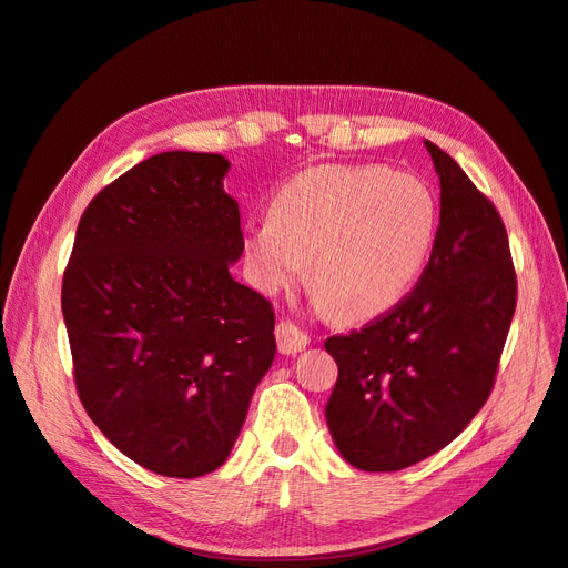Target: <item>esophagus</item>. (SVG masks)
Segmentation results:
<instances>
[{"mask_svg":"<svg viewBox=\"0 0 568 568\" xmlns=\"http://www.w3.org/2000/svg\"><path fill=\"white\" fill-rule=\"evenodd\" d=\"M308 335L301 331L292 321L276 323V345H280L282 355H294L306 348Z\"/></svg>","mask_w":568,"mask_h":568,"instance_id":"1","label":"esophagus"}]
</instances>
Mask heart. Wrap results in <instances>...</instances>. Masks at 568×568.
<instances>
[{"label":"heart","mask_w":568,"mask_h":568,"mask_svg":"<svg viewBox=\"0 0 568 568\" xmlns=\"http://www.w3.org/2000/svg\"><path fill=\"white\" fill-rule=\"evenodd\" d=\"M438 201L414 173L318 166L276 193L245 235L250 276L276 294L306 274L343 318L377 316L404 298L432 257Z\"/></svg>","instance_id":"obj_1"}]
</instances>
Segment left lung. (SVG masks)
<instances>
[{
  "label": "left lung",
  "mask_w": 568,
  "mask_h": 568,
  "mask_svg": "<svg viewBox=\"0 0 568 568\" xmlns=\"http://www.w3.org/2000/svg\"><path fill=\"white\" fill-rule=\"evenodd\" d=\"M426 149L442 220L419 282L361 331L323 343L338 363L328 429L341 456L369 473L414 466L466 429L490 397L517 306L500 213L444 149Z\"/></svg>",
  "instance_id": "left-lung-1"
}]
</instances>
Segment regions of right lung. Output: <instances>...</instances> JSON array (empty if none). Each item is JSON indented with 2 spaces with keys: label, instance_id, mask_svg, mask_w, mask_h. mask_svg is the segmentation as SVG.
Listing matches in <instances>:
<instances>
[{
  "label": "right lung",
  "instance_id": "right-lung-1",
  "mask_svg": "<svg viewBox=\"0 0 568 568\" xmlns=\"http://www.w3.org/2000/svg\"><path fill=\"white\" fill-rule=\"evenodd\" d=\"M220 154L164 152L78 223L61 306L73 379L108 442L146 470L225 463L274 353V308L230 276L245 237Z\"/></svg>",
  "mask_w": 568,
  "mask_h": 568
}]
</instances>
